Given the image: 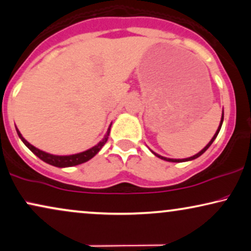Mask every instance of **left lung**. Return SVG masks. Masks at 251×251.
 <instances>
[{
	"label": "left lung",
	"mask_w": 251,
	"mask_h": 251,
	"mask_svg": "<svg viewBox=\"0 0 251 251\" xmlns=\"http://www.w3.org/2000/svg\"><path fill=\"white\" fill-rule=\"evenodd\" d=\"M223 121H224V113H223V116H221V121H220V125H219V126H218V130H217V132L214 133V136L212 137V139H211L210 141V143L209 144H207L206 146H205V148L201 150V152H198L197 154H195V155H193V157H190V158H187V159H169V158H165V157H161V155H159V154H157V153H154V155H157L158 158H160V159H164V160H166V161H171V162H182V161H189V160H194V159H196V158H198L200 157V155H201L204 153L205 151H206L207 149L210 148L211 146V144H212L213 143V141L214 139H216V137L218 136V133H219V131H220V128H221V126H223Z\"/></svg>",
	"instance_id": "left-lung-1"
}]
</instances>
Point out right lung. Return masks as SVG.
Listing matches in <instances>:
<instances>
[{"instance_id": "add662e5", "label": "right lung", "mask_w": 251, "mask_h": 251, "mask_svg": "<svg viewBox=\"0 0 251 251\" xmlns=\"http://www.w3.org/2000/svg\"><path fill=\"white\" fill-rule=\"evenodd\" d=\"M16 130H17L19 138L22 139L23 143H24V144L27 146V148L30 149L38 158H40L42 161L47 162V164H50V165H53V166H55V167H71V166H76V165L83 164V162L89 161L90 159H92L94 155H96L98 152L101 150L102 146L106 144L107 139H108L110 126L108 128V130H107L105 138H103L101 142H99L96 146H93V148L87 150V151L80 152V153L73 154V155H54V154L46 153V152L41 151V150H39L37 148H34L33 145H31L30 143H28L24 137H23L22 133L19 132V130L17 128H16Z\"/></svg>"}]
</instances>
